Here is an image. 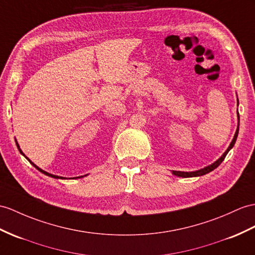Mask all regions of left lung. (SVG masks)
Segmentation results:
<instances>
[{"label":"left lung","mask_w":255,"mask_h":255,"mask_svg":"<svg viewBox=\"0 0 255 255\" xmlns=\"http://www.w3.org/2000/svg\"><path fill=\"white\" fill-rule=\"evenodd\" d=\"M237 102H238V105H239V101H238V99H237ZM237 110H238V109H237ZM237 115H238V126H237V129H236V133H235V135H234V138H233L231 144H229L228 148L226 149V151H225L224 153H223L222 156L215 161V162H213L212 164H210V165H208V166H206V167H203V169H200V170H198V171H194V172L172 171L173 174H174L175 176H178V177H196V176L206 175V174H208V173H210V172H212L213 170H215L216 167L219 166V165L223 162V161H224V159H225V157H226V154H227L228 151L231 150V149L234 147L235 142H236V139H237V137H238V133H239V114L237 113Z\"/></svg>","instance_id":"obj_1"}]
</instances>
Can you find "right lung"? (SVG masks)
Segmentation results:
<instances>
[{
    "instance_id": "obj_1",
    "label": "right lung",
    "mask_w": 255,
    "mask_h": 255,
    "mask_svg": "<svg viewBox=\"0 0 255 255\" xmlns=\"http://www.w3.org/2000/svg\"><path fill=\"white\" fill-rule=\"evenodd\" d=\"M15 141H16V145H17V148H18V150H19V152L22 154V156L24 157V158H26L28 161H29V162L31 163V164H32L34 167H35V169L36 170H39L41 173H43V174H45V175H47V176H49V177H53V178H59V179H67L66 177H63V176H58V175H54V174H51V173H48V172H46V171H44V170H42L41 169V167H39L38 165H35L33 162H32V161H31L28 157H26V154H24L23 152H22V150H21V149H20V147H19V144H18V142H17V140L15 139ZM85 176V175H84ZM80 177H83V176H79V177H74V178H80Z\"/></svg>"
}]
</instances>
